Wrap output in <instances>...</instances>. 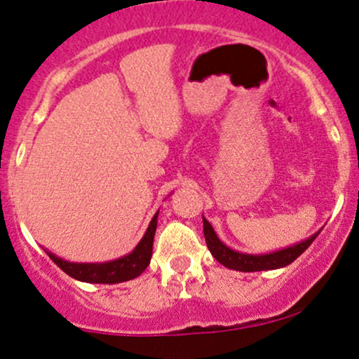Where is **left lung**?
I'll return each mask as SVG.
<instances>
[{
    "label": "left lung",
    "mask_w": 359,
    "mask_h": 359,
    "mask_svg": "<svg viewBox=\"0 0 359 359\" xmlns=\"http://www.w3.org/2000/svg\"><path fill=\"white\" fill-rule=\"evenodd\" d=\"M320 233V232H318ZM318 233L311 235L305 242L293 245V247L285 248V250L269 253V255H247V253L235 252L232 248L225 247L213 232L212 225L203 219V235L210 253L217 262L226 266V269L238 270V271H262V270H275L287 266L290 263L297 260L303 252L313 243V240L318 237Z\"/></svg>",
    "instance_id": "1"
}]
</instances>
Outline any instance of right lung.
I'll return each mask as SVG.
<instances>
[{
    "instance_id": "1",
    "label": "right lung",
    "mask_w": 359,
    "mask_h": 359,
    "mask_svg": "<svg viewBox=\"0 0 359 359\" xmlns=\"http://www.w3.org/2000/svg\"><path fill=\"white\" fill-rule=\"evenodd\" d=\"M157 217L158 212L154 215V219L149 225L146 235L140 240L137 247L134 248L133 253L119 258V260L107 262V263H71L65 262L51 252H46L49 258L56 263L65 273H67L72 278L79 281H88V283H121V281L133 280L139 276L147 265L151 263L152 257V245H154V235H156L157 229Z\"/></svg>"
}]
</instances>
